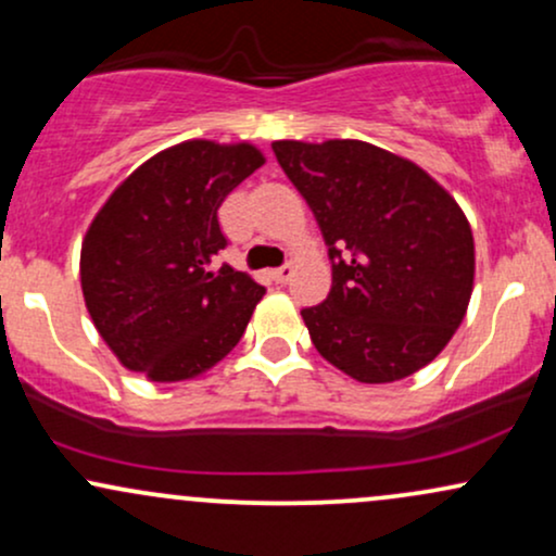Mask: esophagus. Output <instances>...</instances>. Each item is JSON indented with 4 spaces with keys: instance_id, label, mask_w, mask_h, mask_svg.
<instances>
[{
    "instance_id": "obj_1",
    "label": "esophagus",
    "mask_w": 556,
    "mask_h": 556,
    "mask_svg": "<svg viewBox=\"0 0 556 556\" xmlns=\"http://www.w3.org/2000/svg\"><path fill=\"white\" fill-rule=\"evenodd\" d=\"M290 277H292V266H290V264L279 266V269L271 271V279H274V282H277V285H287V282H290Z\"/></svg>"
}]
</instances>
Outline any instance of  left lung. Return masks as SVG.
Here are the masks:
<instances>
[{"label":"left lung","instance_id":"obj_1","mask_svg":"<svg viewBox=\"0 0 556 556\" xmlns=\"http://www.w3.org/2000/svg\"><path fill=\"white\" fill-rule=\"evenodd\" d=\"M271 149L329 248V295L300 311L318 353L363 384L429 366L473 292V232L455 198L418 164L363 140Z\"/></svg>","mask_w":556,"mask_h":556}]
</instances>
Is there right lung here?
I'll use <instances>...</instances> for the list:
<instances>
[{"instance_id": "add662e5", "label": "right lung", "mask_w": 556, "mask_h": 556, "mask_svg": "<svg viewBox=\"0 0 556 556\" xmlns=\"http://www.w3.org/2000/svg\"><path fill=\"white\" fill-rule=\"evenodd\" d=\"M266 159L251 143L185 140L132 172L93 216L80 251L86 308L130 371L182 381L235 344L264 287L214 269L222 201Z\"/></svg>"}]
</instances>
